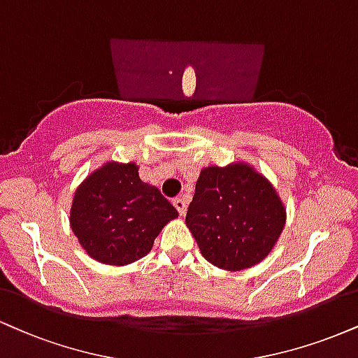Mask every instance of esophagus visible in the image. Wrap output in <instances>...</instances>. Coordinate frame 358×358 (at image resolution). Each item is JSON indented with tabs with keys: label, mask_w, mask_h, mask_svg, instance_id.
<instances>
[{
	"label": "esophagus",
	"mask_w": 358,
	"mask_h": 358,
	"mask_svg": "<svg viewBox=\"0 0 358 358\" xmlns=\"http://www.w3.org/2000/svg\"><path fill=\"white\" fill-rule=\"evenodd\" d=\"M173 205H175V208L178 210V213L182 215V217H183L185 213H187V201H185V198H182V196L175 198Z\"/></svg>",
	"instance_id": "34e87169"
}]
</instances>
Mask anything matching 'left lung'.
I'll use <instances>...</instances> for the list:
<instances>
[{
  "label": "left lung",
  "instance_id": "obj_1",
  "mask_svg": "<svg viewBox=\"0 0 358 358\" xmlns=\"http://www.w3.org/2000/svg\"><path fill=\"white\" fill-rule=\"evenodd\" d=\"M285 220V206L272 183L242 162L203 168L185 218L201 255L230 272L260 264Z\"/></svg>",
  "mask_w": 358,
  "mask_h": 358
}]
</instances>
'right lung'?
Segmentation results:
<instances>
[{
	"label": "right lung",
	"instance_id": "right-lung-1",
	"mask_svg": "<svg viewBox=\"0 0 358 358\" xmlns=\"http://www.w3.org/2000/svg\"><path fill=\"white\" fill-rule=\"evenodd\" d=\"M176 217L160 190L141 182L135 163L108 162L76 188L70 225L90 257L122 266L148 255L162 228Z\"/></svg>",
	"mask_w": 358,
	"mask_h": 358
}]
</instances>
